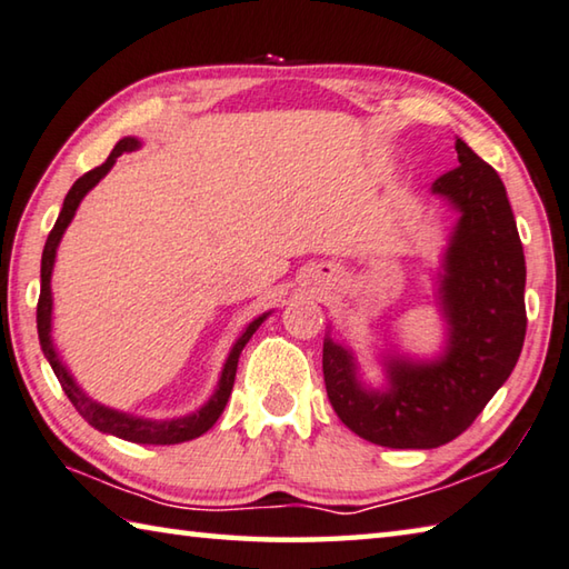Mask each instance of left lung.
Here are the masks:
<instances>
[{
    "label": "left lung",
    "mask_w": 569,
    "mask_h": 569,
    "mask_svg": "<svg viewBox=\"0 0 569 569\" xmlns=\"http://www.w3.org/2000/svg\"><path fill=\"white\" fill-rule=\"evenodd\" d=\"M456 151L460 167L430 189L460 213L438 273L448 323L442 353H388L386 386L370 388L353 350L323 340L330 406L356 436L383 448L430 450L456 440L510 378L525 343V253L508 191L462 139Z\"/></svg>",
    "instance_id": "left-lung-1"
}]
</instances>
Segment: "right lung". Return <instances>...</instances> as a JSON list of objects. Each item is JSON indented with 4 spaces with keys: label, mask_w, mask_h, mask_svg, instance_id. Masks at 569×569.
<instances>
[{
    "label": "right lung",
    "mask_w": 569,
    "mask_h": 569,
    "mask_svg": "<svg viewBox=\"0 0 569 569\" xmlns=\"http://www.w3.org/2000/svg\"><path fill=\"white\" fill-rule=\"evenodd\" d=\"M139 147H141L139 139L123 137L117 147H113L109 159L101 163V167L87 171L84 177L77 179L74 186L69 189L54 229H51L49 239L44 243V253H41V291H39V303H37V330H39L41 350H44V358L49 360L51 370H54L57 380L61 383V388H64L67 398L71 400V406L79 410V416L84 418L91 428H97L99 432H107V436H117L121 440L141 442V446H177V442H186V440L203 436V432L213 428V422L221 418L226 402H229V398H231L241 350L246 348V343H249L251 336L258 330V326H261L268 318V313L253 318L251 323L243 328V333L236 338L233 348L229 350V358H226V363L221 368V378H219V386H216V390H213V396L206 400L196 412H189V416H181V418H171V420L139 418V416H131V412L113 410L109 406H101V402H97V400H91L87 392L77 386V380L71 378L69 368L61 363V358L54 348V340H51V311H54V298H51V271H54L61 236H64L67 226L71 223V219H74L81 199H84V196L107 177L121 153L133 151Z\"/></svg>",
    "instance_id": "1"
}]
</instances>
